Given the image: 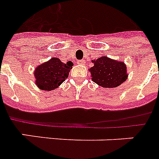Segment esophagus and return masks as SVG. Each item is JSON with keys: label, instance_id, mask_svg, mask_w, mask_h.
<instances>
[{"label": "esophagus", "instance_id": "1", "mask_svg": "<svg viewBox=\"0 0 159 159\" xmlns=\"http://www.w3.org/2000/svg\"><path fill=\"white\" fill-rule=\"evenodd\" d=\"M85 64V61H84V59H82V60H79L78 61V64Z\"/></svg>", "mask_w": 159, "mask_h": 159}]
</instances>
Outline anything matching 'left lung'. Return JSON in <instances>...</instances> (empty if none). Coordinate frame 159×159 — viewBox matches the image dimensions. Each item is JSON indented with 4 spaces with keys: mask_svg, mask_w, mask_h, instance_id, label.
<instances>
[{
    "mask_svg": "<svg viewBox=\"0 0 159 159\" xmlns=\"http://www.w3.org/2000/svg\"><path fill=\"white\" fill-rule=\"evenodd\" d=\"M93 67L89 70L91 80L98 85L113 89L119 86L127 80L128 75L126 64L107 56H102L93 60Z\"/></svg>",
    "mask_w": 159,
    "mask_h": 159,
    "instance_id": "left-lung-1",
    "label": "left lung"
}]
</instances>
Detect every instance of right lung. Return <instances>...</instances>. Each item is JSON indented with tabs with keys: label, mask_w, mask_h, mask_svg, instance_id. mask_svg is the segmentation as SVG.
Wrapping results in <instances>:
<instances>
[{
	"label": "right lung",
	"mask_w": 159,
	"mask_h": 159,
	"mask_svg": "<svg viewBox=\"0 0 159 159\" xmlns=\"http://www.w3.org/2000/svg\"><path fill=\"white\" fill-rule=\"evenodd\" d=\"M73 65L71 61L65 64L55 57L39 64L34 70L36 85L45 91L57 89L68 78Z\"/></svg>",
	"instance_id": "right-lung-1"
}]
</instances>
